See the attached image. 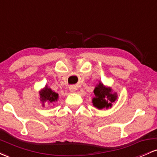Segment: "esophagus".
I'll return each instance as SVG.
<instances>
[{
	"label": "esophagus",
	"instance_id": "34e87169",
	"mask_svg": "<svg viewBox=\"0 0 157 157\" xmlns=\"http://www.w3.org/2000/svg\"><path fill=\"white\" fill-rule=\"evenodd\" d=\"M69 90H70V91H71V92H75V91H76V90H77L76 86H71L69 87Z\"/></svg>",
	"mask_w": 157,
	"mask_h": 157
}]
</instances>
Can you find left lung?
Listing matches in <instances>:
<instances>
[{"mask_svg":"<svg viewBox=\"0 0 157 157\" xmlns=\"http://www.w3.org/2000/svg\"><path fill=\"white\" fill-rule=\"evenodd\" d=\"M94 93L95 97H94L92 100L93 105L98 109L111 107V102L117 100L116 94L111 93V89L105 88L100 82L94 90Z\"/></svg>","mask_w":157,"mask_h":157,"instance_id":"8db88e82","label":"left lung"}]
</instances>
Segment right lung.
Segmentation results:
<instances>
[{"mask_svg": "<svg viewBox=\"0 0 157 157\" xmlns=\"http://www.w3.org/2000/svg\"><path fill=\"white\" fill-rule=\"evenodd\" d=\"M40 100L42 101L43 103L46 101L52 103V102L57 101V98H58V94L57 93L54 92L51 89H48L47 86H46L45 89H43L40 92Z\"/></svg>", "mask_w": 157, "mask_h": 157, "instance_id": "obj_1", "label": "right lung"}]
</instances>
